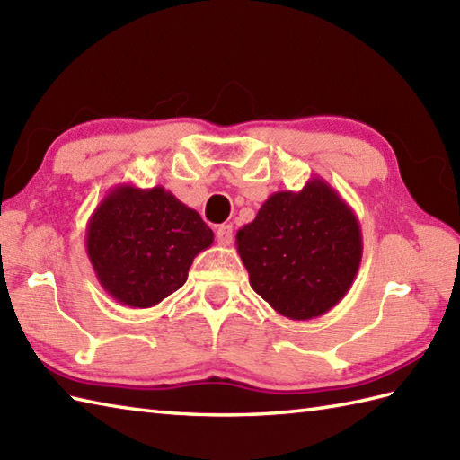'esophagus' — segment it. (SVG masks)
<instances>
[{"label":"esophagus","instance_id":"1","mask_svg":"<svg viewBox=\"0 0 460 460\" xmlns=\"http://www.w3.org/2000/svg\"><path fill=\"white\" fill-rule=\"evenodd\" d=\"M215 237H217L219 245H231V243H233V227H231V225H219V227L215 229Z\"/></svg>","mask_w":460,"mask_h":460}]
</instances>
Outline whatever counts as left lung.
<instances>
[{
  "label": "left lung",
  "instance_id": "obj_1",
  "mask_svg": "<svg viewBox=\"0 0 460 460\" xmlns=\"http://www.w3.org/2000/svg\"><path fill=\"white\" fill-rule=\"evenodd\" d=\"M235 239L252 290L290 320L334 308L351 288L364 251L354 209L322 178L300 191L272 193Z\"/></svg>",
  "mask_w": 460,
  "mask_h": 460
}]
</instances>
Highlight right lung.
Wrapping results in <instances>:
<instances>
[{
  "label": "right lung",
  "mask_w": 460,
  "mask_h": 460,
  "mask_svg": "<svg viewBox=\"0 0 460 460\" xmlns=\"http://www.w3.org/2000/svg\"><path fill=\"white\" fill-rule=\"evenodd\" d=\"M211 243L213 231L199 213L162 185H116L86 225L96 279L130 308H152L183 287L193 259Z\"/></svg>",
  "instance_id": "obj_1"
}]
</instances>
